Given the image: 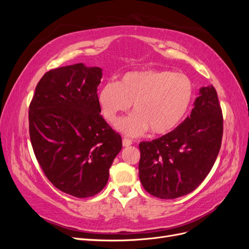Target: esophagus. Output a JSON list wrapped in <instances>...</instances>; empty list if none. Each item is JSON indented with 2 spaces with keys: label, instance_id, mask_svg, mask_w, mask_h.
I'll return each instance as SVG.
<instances>
[{
  "label": "esophagus",
  "instance_id": "esophagus-1",
  "mask_svg": "<svg viewBox=\"0 0 249 249\" xmlns=\"http://www.w3.org/2000/svg\"><path fill=\"white\" fill-rule=\"evenodd\" d=\"M132 140H130V139H126V138H124L123 139V145L124 146V147H127V146H130L131 144H132Z\"/></svg>",
  "mask_w": 249,
  "mask_h": 249
}]
</instances>
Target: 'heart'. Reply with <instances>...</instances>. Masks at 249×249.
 <instances>
[{"label":"heart","mask_w":249,"mask_h":249,"mask_svg":"<svg viewBox=\"0 0 249 249\" xmlns=\"http://www.w3.org/2000/svg\"><path fill=\"white\" fill-rule=\"evenodd\" d=\"M193 99V84L184 73L148 70L124 74L119 83L110 81L99 92L103 116L114 123L122 113H135L120 119L116 129L131 137L147 130L153 135H165L180 124Z\"/></svg>","instance_id":"obj_1"}]
</instances>
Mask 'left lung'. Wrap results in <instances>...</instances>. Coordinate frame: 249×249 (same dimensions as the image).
I'll use <instances>...</instances> for the list:
<instances>
[{
  "instance_id": "1",
  "label": "left lung",
  "mask_w": 249,
  "mask_h": 249,
  "mask_svg": "<svg viewBox=\"0 0 249 249\" xmlns=\"http://www.w3.org/2000/svg\"><path fill=\"white\" fill-rule=\"evenodd\" d=\"M223 117L213 85L201 87L190 116L175 130L139 144V178L153 196L173 199L192 192L220 150Z\"/></svg>"
}]
</instances>
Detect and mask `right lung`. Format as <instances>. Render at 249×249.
<instances>
[{
	"instance_id": "right-lung-1",
	"label": "right lung",
	"mask_w": 249,
	"mask_h": 249,
	"mask_svg": "<svg viewBox=\"0 0 249 249\" xmlns=\"http://www.w3.org/2000/svg\"><path fill=\"white\" fill-rule=\"evenodd\" d=\"M102 69L83 63L43 74L29 107V133L44 175L57 189L74 197L104 189L122 150V136L101 113L97 87Z\"/></svg>"
}]
</instances>
